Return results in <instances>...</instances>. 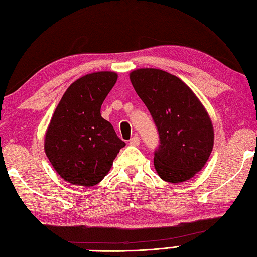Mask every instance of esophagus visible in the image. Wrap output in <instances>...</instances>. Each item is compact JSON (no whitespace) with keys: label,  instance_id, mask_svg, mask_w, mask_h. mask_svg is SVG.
Instances as JSON below:
<instances>
[{"label":"esophagus","instance_id":"1","mask_svg":"<svg viewBox=\"0 0 257 257\" xmlns=\"http://www.w3.org/2000/svg\"><path fill=\"white\" fill-rule=\"evenodd\" d=\"M139 143H141V139H139L138 136H134V137L129 141V144L132 145V146H138Z\"/></svg>","mask_w":257,"mask_h":257}]
</instances>
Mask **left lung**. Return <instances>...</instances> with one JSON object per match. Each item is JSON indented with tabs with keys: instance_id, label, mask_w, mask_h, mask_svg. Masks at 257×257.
Returning a JSON list of instances; mask_svg holds the SVG:
<instances>
[{
	"instance_id": "8db88e82",
	"label": "left lung",
	"mask_w": 257,
	"mask_h": 257,
	"mask_svg": "<svg viewBox=\"0 0 257 257\" xmlns=\"http://www.w3.org/2000/svg\"><path fill=\"white\" fill-rule=\"evenodd\" d=\"M135 91L156 124L160 145L154 165L162 180L188 181L202 169L213 147V127L201 102L179 77L156 68L130 74Z\"/></svg>"
}]
</instances>
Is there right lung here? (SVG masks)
I'll use <instances>...</instances> for the list:
<instances>
[{
	"label": "right lung",
	"instance_id": "right-lung-1",
	"mask_svg": "<svg viewBox=\"0 0 257 257\" xmlns=\"http://www.w3.org/2000/svg\"><path fill=\"white\" fill-rule=\"evenodd\" d=\"M116 78L113 72H97L78 78L55 110L46 134L45 152L56 172L69 183L97 184L125 146L100 112Z\"/></svg>",
	"mask_w": 257,
	"mask_h": 257
}]
</instances>
